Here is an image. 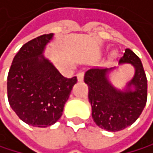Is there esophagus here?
<instances>
[{
  "label": "esophagus",
  "instance_id": "1",
  "mask_svg": "<svg viewBox=\"0 0 153 153\" xmlns=\"http://www.w3.org/2000/svg\"><path fill=\"white\" fill-rule=\"evenodd\" d=\"M77 79H78V82H82L84 80V72H79L77 74Z\"/></svg>",
  "mask_w": 153,
  "mask_h": 153
}]
</instances>
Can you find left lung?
Wrapping results in <instances>:
<instances>
[{
  "instance_id": "8db88e82",
  "label": "left lung",
  "mask_w": 153,
  "mask_h": 153,
  "mask_svg": "<svg viewBox=\"0 0 153 153\" xmlns=\"http://www.w3.org/2000/svg\"><path fill=\"white\" fill-rule=\"evenodd\" d=\"M121 64H131L134 68V77L123 90L115 87L109 81L108 74L114 68H90L84 79L88 85L93 120L109 132H118L132 125L147 102L148 81L139 57L126 49L120 59Z\"/></svg>"
}]
</instances>
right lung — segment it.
Wrapping results in <instances>:
<instances>
[{
  "label": "right lung",
  "mask_w": 153,
  "mask_h": 153,
  "mask_svg": "<svg viewBox=\"0 0 153 153\" xmlns=\"http://www.w3.org/2000/svg\"><path fill=\"white\" fill-rule=\"evenodd\" d=\"M53 33L24 44L14 57L7 76V97L13 111L33 127L45 128L62 116L77 78L68 79L44 55Z\"/></svg>",
  "instance_id": "right-lung-1"
}]
</instances>
